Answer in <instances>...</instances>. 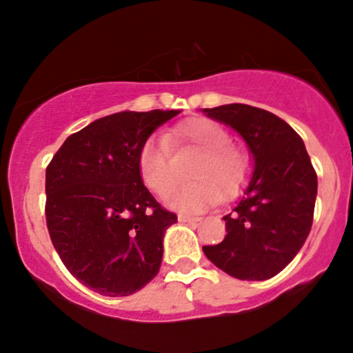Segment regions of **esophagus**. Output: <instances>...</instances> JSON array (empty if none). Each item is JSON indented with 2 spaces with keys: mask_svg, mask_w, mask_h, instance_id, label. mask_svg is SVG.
<instances>
[{
  "mask_svg": "<svg viewBox=\"0 0 353 353\" xmlns=\"http://www.w3.org/2000/svg\"><path fill=\"white\" fill-rule=\"evenodd\" d=\"M177 220L183 221V223H196V221H199V218L189 216V214H179V216H177Z\"/></svg>",
  "mask_w": 353,
  "mask_h": 353,
  "instance_id": "34e87169",
  "label": "esophagus"
}]
</instances>
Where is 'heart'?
<instances>
[{
    "label": "heart",
    "instance_id": "obj_1",
    "mask_svg": "<svg viewBox=\"0 0 353 353\" xmlns=\"http://www.w3.org/2000/svg\"><path fill=\"white\" fill-rule=\"evenodd\" d=\"M192 148L198 157L189 165L192 181L170 189L167 205L179 211H199L242 191L252 172V154L233 143L232 133L208 118H196L169 130L165 137H150L137 154V170L154 194L162 196L172 184L170 147Z\"/></svg>",
    "mask_w": 353,
    "mask_h": 353
}]
</instances>
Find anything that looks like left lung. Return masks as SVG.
Instances as JSON below:
<instances>
[{"label": "left lung", "mask_w": 353, "mask_h": 353, "mask_svg": "<svg viewBox=\"0 0 353 353\" xmlns=\"http://www.w3.org/2000/svg\"><path fill=\"white\" fill-rule=\"evenodd\" d=\"M205 113L243 137L255 170L243 198L223 216L225 240L205 245L203 252L236 279H270L296 257L310 235L316 170L301 137L270 111L233 103L205 108Z\"/></svg>", "instance_id": "8db88e82"}]
</instances>
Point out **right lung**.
<instances>
[{
  "label": "right lung",
  "mask_w": 353,
  "mask_h": 353,
  "mask_svg": "<svg viewBox=\"0 0 353 353\" xmlns=\"http://www.w3.org/2000/svg\"><path fill=\"white\" fill-rule=\"evenodd\" d=\"M179 113L121 111L68 137L46 172V220L68 270L103 296H130L159 274L164 232L177 216L137 170L155 128Z\"/></svg>",
  "instance_id": "obj_1"
}]
</instances>
